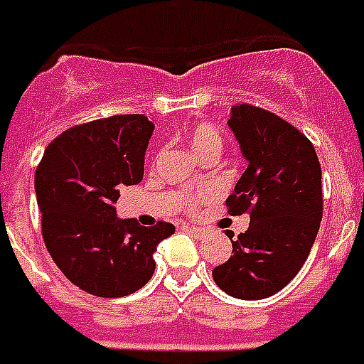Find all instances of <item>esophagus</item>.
Here are the masks:
<instances>
[{
    "label": "esophagus",
    "mask_w": 364,
    "mask_h": 364,
    "mask_svg": "<svg viewBox=\"0 0 364 364\" xmlns=\"http://www.w3.org/2000/svg\"><path fill=\"white\" fill-rule=\"evenodd\" d=\"M184 229H186V231H190L191 235H193V237H197V238H203L206 235L205 229L196 228V225H184Z\"/></svg>",
    "instance_id": "1"
}]
</instances>
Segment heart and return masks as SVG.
<instances>
[{
	"label": "heart",
	"mask_w": 364,
	"mask_h": 364,
	"mask_svg": "<svg viewBox=\"0 0 364 364\" xmlns=\"http://www.w3.org/2000/svg\"><path fill=\"white\" fill-rule=\"evenodd\" d=\"M188 139H190V146L193 150L197 158L203 159L206 156H218L220 158V154L223 150V136L220 133V129L210 124H197L190 129L188 133ZM197 200L184 199V208L186 210H196Z\"/></svg>",
	"instance_id": "obj_1"
}]
</instances>
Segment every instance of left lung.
I'll return each instance as SVG.
<instances>
[{
	"mask_svg": "<svg viewBox=\"0 0 364 364\" xmlns=\"http://www.w3.org/2000/svg\"><path fill=\"white\" fill-rule=\"evenodd\" d=\"M229 126L248 168L225 205L231 216L250 214L232 240V255L212 270L231 297L259 301L297 276L323 216L321 165L314 144L295 126L248 103L231 107Z\"/></svg>",
	"mask_w": 364,
	"mask_h": 364,
	"instance_id": "8db88e82",
	"label": "left lung"
}]
</instances>
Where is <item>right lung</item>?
Here are the masks:
<instances>
[{
  "label": "right lung",
  "mask_w": 364,
  "mask_h": 364,
  "mask_svg": "<svg viewBox=\"0 0 364 364\" xmlns=\"http://www.w3.org/2000/svg\"><path fill=\"white\" fill-rule=\"evenodd\" d=\"M154 124L144 114H116L78 124L46 146L35 171L41 231L58 269L95 297H126L156 270L154 252L174 225L144 228L118 220L124 186L144 173Z\"/></svg>",
  "instance_id": "add662e5"
}]
</instances>
